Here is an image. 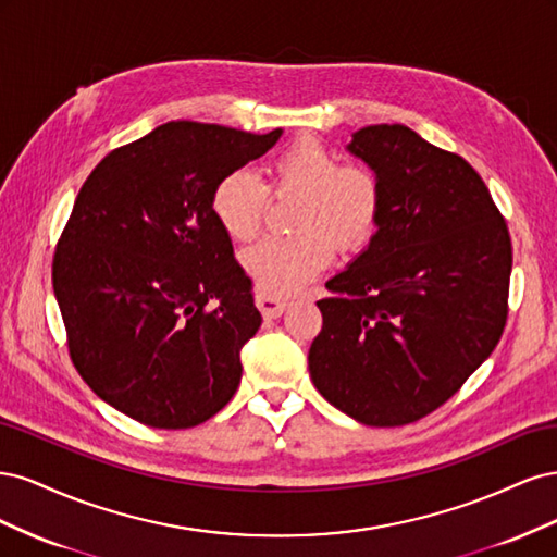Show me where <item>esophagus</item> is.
<instances>
[{"label": "esophagus", "instance_id": "1", "mask_svg": "<svg viewBox=\"0 0 557 557\" xmlns=\"http://www.w3.org/2000/svg\"><path fill=\"white\" fill-rule=\"evenodd\" d=\"M256 305L264 318H278L285 309H288V299H281L276 295H269V293L260 290L256 295Z\"/></svg>", "mask_w": 557, "mask_h": 557}]
</instances>
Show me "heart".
Segmentation results:
<instances>
[{
	"label": "heart",
	"mask_w": 557,
	"mask_h": 557,
	"mask_svg": "<svg viewBox=\"0 0 557 557\" xmlns=\"http://www.w3.org/2000/svg\"><path fill=\"white\" fill-rule=\"evenodd\" d=\"M276 195H301L295 209L297 234L264 237L244 252V267L258 288L290 295L332 262L334 248L356 250L372 237L381 215V183L360 164L318 139H297L269 164ZM267 185L248 170L215 183L211 209L232 239L248 242L264 223Z\"/></svg>",
	"instance_id": "b5f03b06"
}]
</instances>
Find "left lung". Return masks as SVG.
<instances>
[{"mask_svg": "<svg viewBox=\"0 0 557 557\" xmlns=\"http://www.w3.org/2000/svg\"><path fill=\"white\" fill-rule=\"evenodd\" d=\"M350 153L381 183L379 230L325 283L309 348L318 393L372 428L440 409L495 350L509 315L511 237L465 158L407 125H369Z\"/></svg>", "mask_w": 557, "mask_h": 557, "instance_id": "8db88e82", "label": "left lung"}]
</instances>
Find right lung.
Returning a JSON list of instances; mask_svg holds the SVG:
<instances>
[{
	"mask_svg": "<svg viewBox=\"0 0 557 557\" xmlns=\"http://www.w3.org/2000/svg\"><path fill=\"white\" fill-rule=\"evenodd\" d=\"M281 129L172 121L113 148L83 183L53 256L70 358L148 428L205 423L237 393L262 315L211 195Z\"/></svg>",
	"mask_w": 557,
	"mask_h": 557,
	"instance_id": "add662e5",
	"label": "right lung"
}]
</instances>
